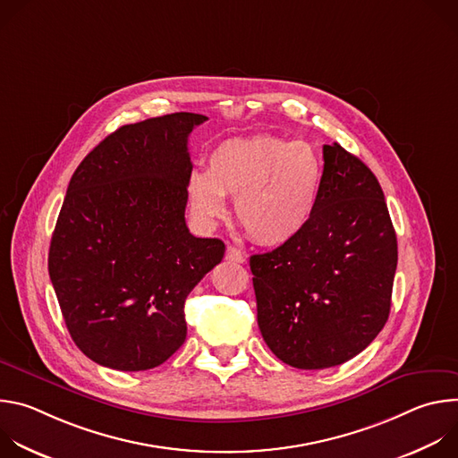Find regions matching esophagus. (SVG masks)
<instances>
[{"mask_svg": "<svg viewBox=\"0 0 458 458\" xmlns=\"http://www.w3.org/2000/svg\"><path fill=\"white\" fill-rule=\"evenodd\" d=\"M226 260H232V263H244V255L241 250H237L235 246H228L226 253H225Z\"/></svg>", "mask_w": 458, "mask_h": 458, "instance_id": "esophagus-1", "label": "esophagus"}]
</instances>
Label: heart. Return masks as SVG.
Listing matches in <instances>:
<instances>
[{
	"instance_id": "b5f03b06",
	"label": "heart",
	"mask_w": 458,
	"mask_h": 458,
	"mask_svg": "<svg viewBox=\"0 0 458 458\" xmlns=\"http://www.w3.org/2000/svg\"><path fill=\"white\" fill-rule=\"evenodd\" d=\"M322 163L311 145L272 134L232 138L207 157V172L186 182L191 216L214 225L233 198V216L250 239L281 246L310 225L322 190Z\"/></svg>"
}]
</instances>
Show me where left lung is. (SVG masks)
I'll return each instance as SVG.
<instances>
[{"mask_svg": "<svg viewBox=\"0 0 458 458\" xmlns=\"http://www.w3.org/2000/svg\"><path fill=\"white\" fill-rule=\"evenodd\" d=\"M317 210L293 241L250 257L265 343L299 369L339 366L378 335L391 308L397 235L373 172L324 145Z\"/></svg>", "mask_w": 458, "mask_h": 458, "instance_id": "1", "label": "left lung"}]
</instances>
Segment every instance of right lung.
<instances>
[{
	"instance_id": "1",
	"label": "right lung",
	"mask_w": 458,
	"mask_h": 458,
	"mask_svg": "<svg viewBox=\"0 0 458 458\" xmlns=\"http://www.w3.org/2000/svg\"><path fill=\"white\" fill-rule=\"evenodd\" d=\"M208 117L124 124L76 168L52 233L48 274L76 346L94 362L152 369L186 339L184 301L225 255L190 233L188 136Z\"/></svg>"
}]
</instances>
